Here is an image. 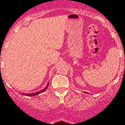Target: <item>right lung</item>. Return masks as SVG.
<instances>
[{
    "mask_svg": "<svg viewBox=\"0 0 125 125\" xmlns=\"http://www.w3.org/2000/svg\"><path fill=\"white\" fill-rule=\"evenodd\" d=\"M48 86H49V83H47V86H46V87H45L44 89H42V90H41V91H38V92H36V93H22V95L23 94V95H27V96H30V97H33V96H36V95H38V94H40V93H42V92H43V91H45L46 89L48 88Z\"/></svg>",
    "mask_w": 125,
    "mask_h": 125,
    "instance_id": "1",
    "label": "right lung"
}]
</instances>
